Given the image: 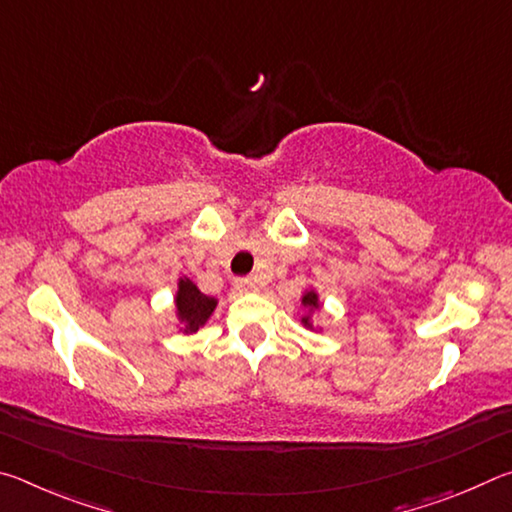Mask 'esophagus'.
<instances>
[{
	"label": "esophagus",
	"instance_id": "obj_1",
	"mask_svg": "<svg viewBox=\"0 0 512 512\" xmlns=\"http://www.w3.org/2000/svg\"><path fill=\"white\" fill-rule=\"evenodd\" d=\"M235 287L241 293H250V291H257L259 289V282L255 280V277H239V280L235 282Z\"/></svg>",
	"mask_w": 512,
	"mask_h": 512
}]
</instances>
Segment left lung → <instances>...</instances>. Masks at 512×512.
<instances>
[{
    "label": "left lung",
    "instance_id": "obj_1",
    "mask_svg": "<svg viewBox=\"0 0 512 512\" xmlns=\"http://www.w3.org/2000/svg\"><path fill=\"white\" fill-rule=\"evenodd\" d=\"M300 307L305 309V314H302V318H300L302 327L311 329V332H323V325L316 323V316L320 314V309H323V302H320V296L314 287L302 291Z\"/></svg>",
    "mask_w": 512,
    "mask_h": 512
}]
</instances>
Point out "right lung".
I'll return each mask as SVG.
<instances>
[{
    "instance_id": "add662e5",
    "label": "right lung",
    "mask_w": 512,
    "mask_h": 512,
    "mask_svg": "<svg viewBox=\"0 0 512 512\" xmlns=\"http://www.w3.org/2000/svg\"><path fill=\"white\" fill-rule=\"evenodd\" d=\"M216 305H219V298L205 296L187 275L178 277L176 296H173V316H176L178 332L194 334L203 329L212 318Z\"/></svg>"
}]
</instances>
